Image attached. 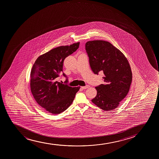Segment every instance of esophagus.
<instances>
[{
	"mask_svg": "<svg viewBox=\"0 0 159 159\" xmlns=\"http://www.w3.org/2000/svg\"><path fill=\"white\" fill-rule=\"evenodd\" d=\"M90 86H89V85H86V86L81 87V88H82V89H87V88H88Z\"/></svg>",
	"mask_w": 159,
	"mask_h": 159,
	"instance_id": "34e87169",
	"label": "esophagus"
}]
</instances>
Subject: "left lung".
<instances>
[{
  "mask_svg": "<svg viewBox=\"0 0 159 159\" xmlns=\"http://www.w3.org/2000/svg\"><path fill=\"white\" fill-rule=\"evenodd\" d=\"M93 73H104L105 84L96 87L97 93L91 100L104 111H112L129 93L132 73L128 60L120 50L108 42L95 40L85 44Z\"/></svg>",
  "mask_w": 159,
  "mask_h": 159,
  "instance_id": "8db88e82",
  "label": "left lung"
}]
</instances>
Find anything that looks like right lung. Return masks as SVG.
Instances as JSON below:
<instances>
[{
	"mask_svg": "<svg viewBox=\"0 0 159 159\" xmlns=\"http://www.w3.org/2000/svg\"><path fill=\"white\" fill-rule=\"evenodd\" d=\"M80 42L61 46L39 56L30 72V90L36 102L47 111L58 114L73 102L80 87H71L58 81L64 59L79 48ZM65 83L68 82V77Z\"/></svg>",
	"mask_w": 159,
	"mask_h": 159,
	"instance_id": "right-lung-1",
	"label": "right lung"
}]
</instances>
